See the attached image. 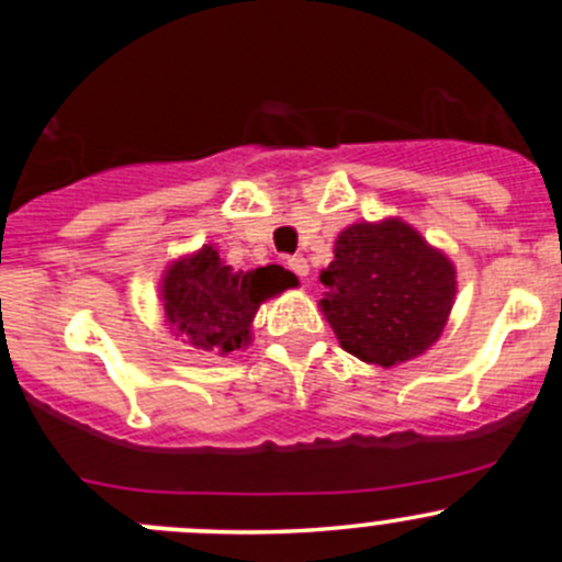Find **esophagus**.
Segmentation results:
<instances>
[{"instance_id": "esophagus-1", "label": "esophagus", "mask_w": 562, "mask_h": 562, "mask_svg": "<svg viewBox=\"0 0 562 562\" xmlns=\"http://www.w3.org/2000/svg\"><path fill=\"white\" fill-rule=\"evenodd\" d=\"M288 269H291L293 274H299V277H302V280H304V277L310 274V266H307V260L302 258V255H296V258H291V260H288Z\"/></svg>"}]
</instances>
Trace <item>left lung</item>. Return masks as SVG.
I'll list each match as a JSON object with an SVG mask.
<instances>
[{"label": "left lung", "mask_w": 562, "mask_h": 562, "mask_svg": "<svg viewBox=\"0 0 562 562\" xmlns=\"http://www.w3.org/2000/svg\"><path fill=\"white\" fill-rule=\"evenodd\" d=\"M321 282V310L339 345L381 367L432 348L457 296L454 263L396 217L345 228Z\"/></svg>", "instance_id": "8db88e82"}]
</instances>
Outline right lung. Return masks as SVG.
Wrapping results in <instances>:
<instances>
[{
    "label": "right lung",
    "mask_w": 562,
    "mask_h": 562,
    "mask_svg": "<svg viewBox=\"0 0 562 562\" xmlns=\"http://www.w3.org/2000/svg\"><path fill=\"white\" fill-rule=\"evenodd\" d=\"M296 285V274L282 266L234 271L217 249L203 245L168 266L160 299L173 337L201 353L225 356L247 348L252 317L266 299Z\"/></svg>",
    "instance_id": "add662e5"
}]
</instances>
